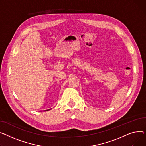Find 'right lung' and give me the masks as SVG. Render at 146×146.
<instances>
[{
  "instance_id": "obj_1",
  "label": "right lung",
  "mask_w": 146,
  "mask_h": 146,
  "mask_svg": "<svg viewBox=\"0 0 146 146\" xmlns=\"http://www.w3.org/2000/svg\"><path fill=\"white\" fill-rule=\"evenodd\" d=\"M52 109V108H51ZM51 109H49V110H51ZM48 110H46V111H48Z\"/></svg>"
}]
</instances>
